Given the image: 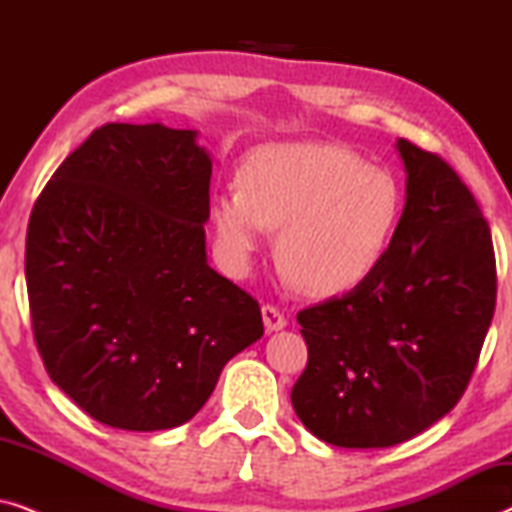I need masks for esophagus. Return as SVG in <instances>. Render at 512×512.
Instances as JSON below:
<instances>
[{
  "mask_svg": "<svg viewBox=\"0 0 512 512\" xmlns=\"http://www.w3.org/2000/svg\"><path fill=\"white\" fill-rule=\"evenodd\" d=\"M263 324L268 331H282V328L286 326L284 312L275 305H263Z\"/></svg>",
  "mask_w": 512,
  "mask_h": 512,
  "instance_id": "1",
  "label": "esophagus"
}]
</instances>
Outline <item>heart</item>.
<instances>
[{"label":"heart","instance_id":"heart-1","mask_svg":"<svg viewBox=\"0 0 512 512\" xmlns=\"http://www.w3.org/2000/svg\"><path fill=\"white\" fill-rule=\"evenodd\" d=\"M401 216L394 174L338 144L261 146L242 163L240 188L212 200L216 244L230 270H247L268 230H279V270L293 289L317 298L366 282Z\"/></svg>","mask_w":512,"mask_h":512}]
</instances>
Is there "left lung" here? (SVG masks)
<instances>
[{"label": "left lung", "instance_id": "left-lung-1", "mask_svg": "<svg viewBox=\"0 0 512 512\" xmlns=\"http://www.w3.org/2000/svg\"><path fill=\"white\" fill-rule=\"evenodd\" d=\"M405 209L380 268L298 312L300 422L338 447H391L445 417L471 382L496 305L489 223L438 153L398 139Z\"/></svg>", "mask_w": 512, "mask_h": 512}]
</instances>
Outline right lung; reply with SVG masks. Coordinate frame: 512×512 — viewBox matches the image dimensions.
I'll return each mask as SVG.
<instances>
[{"instance_id":"obj_1","label":"right lung","mask_w":512,"mask_h":512,"mask_svg":"<svg viewBox=\"0 0 512 512\" xmlns=\"http://www.w3.org/2000/svg\"><path fill=\"white\" fill-rule=\"evenodd\" d=\"M209 179L193 130L107 123L34 202V342L51 380L97 422H188L223 366L263 335L258 300L207 265Z\"/></svg>"}]
</instances>
